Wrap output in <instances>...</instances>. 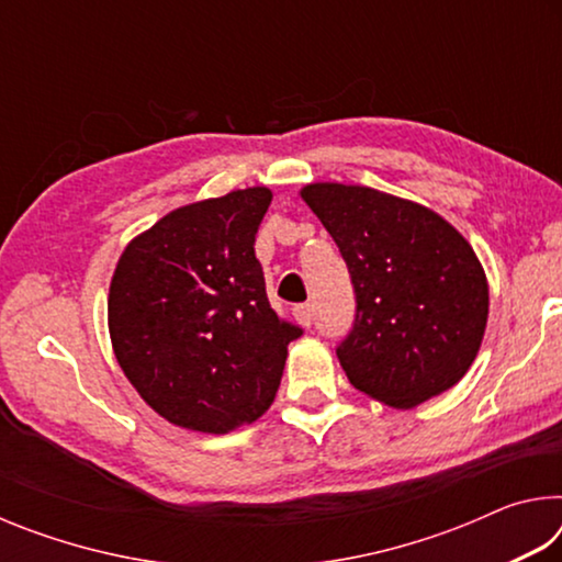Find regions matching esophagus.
<instances>
[{"mask_svg":"<svg viewBox=\"0 0 562 562\" xmlns=\"http://www.w3.org/2000/svg\"><path fill=\"white\" fill-rule=\"evenodd\" d=\"M292 315H294V319L300 322L302 327H310V325H312V304H310V302L297 304V307L292 310Z\"/></svg>","mask_w":562,"mask_h":562,"instance_id":"1","label":"esophagus"}]
</instances>
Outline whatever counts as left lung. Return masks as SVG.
<instances>
[{
    "mask_svg": "<svg viewBox=\"0 0 562 562\" xmlns=\"http://www.w3.org/2000/svg\"><path fill=\"white\" fill-rule=\"evenodd\" d=\"M355 284L337 357L351 386L412 408L451 389L479 355L488 282L473 247L429 207L341 183L302 188Z\"/></svg>",
    "mask_w": 562,
    "mask_h": 562,
    "instance_id": "1",
    "label": "left lung"
}]
</instances>
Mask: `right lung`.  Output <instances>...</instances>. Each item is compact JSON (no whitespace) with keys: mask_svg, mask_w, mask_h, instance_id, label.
I'll return each instance as SVG.
<instances>
[{"mask_svg":"<svg viewBox=\"0 0 562 562\" xmlns=\"http://www.w3.org/2000/svg\"><path fill=\"white\" fill-rule=\"evenodd\" d=\"M268 188L190 203L123 250L109 290L116 359L170 424L227 434L252 424L278 394L288 345L302 327L265 292L255 235Z\"/></svg>","mask_w":562,"mask_h":562,"instance_id":"add662e5","label":"right lung"}]
</instances>
